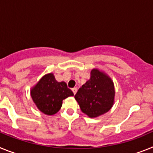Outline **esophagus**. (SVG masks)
<instances>
[{
  "label": "esophagus",
  "instance_id": "34e87169",
  "mask_svg": "<svg viewBox=\"0 0 153 153\" xmlns=\"http://www.w3.org/2000/svg\"><path fill=\"white\" fill-rule=\"evenodd\" d=\"M72 91H73V93H74V95H75L77 92V88H73Z\"/></svg>",
  "mask_w": 153,
  "mask_h": 153
}]
</instances>
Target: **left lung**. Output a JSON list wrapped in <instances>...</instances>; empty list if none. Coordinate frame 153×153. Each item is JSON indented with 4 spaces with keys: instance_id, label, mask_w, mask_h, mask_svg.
<instances>
[{
    "instance_id": "8db88e82",
    "label": "left lung",
    "mask_w": 153,
    "mask_h": 153,
    "mask_svg": "<svg viewBox=\"0 0 153 153\" xmlns=\"http://www.w3.org/2000/svg\"><path fill=\"white\" fill-rule=\"evenodd\" d=\"M115 88L112 80L105 73L94 68L89 80L75 95L83 113L95 118L109 111L114 104Z\"/></svg>"
}]
</instances>
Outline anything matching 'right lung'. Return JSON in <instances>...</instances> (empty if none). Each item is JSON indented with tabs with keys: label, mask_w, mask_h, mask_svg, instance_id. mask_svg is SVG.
<instances>
[{
	"label": "right lung",
	"mask_w": 153,
	"mask_h": 153,
	"mask_svg": "<svg viewBox=\"0 0 153 153\" xmlns=\"http://www.w3.org/2000/svg\"><path fill=\"white\" fill-rule=\"evenodd\" d=\"M30 95L40 111L45 115H52L62 108V101L74 94L65 82H57L52 73H49L31 88Z\"/></svg>",
	"instance_id": "add662e5"
}]
</instances>
